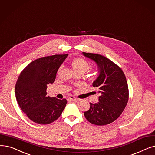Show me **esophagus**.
Masks as SVG:
<instances>
[{
  "label": "esophagus",
  "instance_id": "1",
  "mask_svg": "<svg viewBox=\"0 0 155 155\" xmlns=\"http://www.w3.org/2000/svg\"><path fill=\"white\" fill-rule=\"evenodd\" d=\"M68 101H79V99H77V98H75V97H73V96H71V97H70L68 99Z\"/></svg>",
  "mask_w": 155,
  "mask_h": 155
}]
</instances>
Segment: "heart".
<instances>
[{"label": "heart", "mask_w": 155, "mask_h": 155, "mask_svg": "<svg viewBox=\"0 0 155 155\" xmlns=\"http://www.w3.org/2000/svg\"><path fill=\"white\" fill-rule=\"evenodd\" d=\"M71 66L75 73H85L91 68L90 63L82 58H73L71 61Z\"/></svg>", "instance_id": "heart-1"}]
</instances>
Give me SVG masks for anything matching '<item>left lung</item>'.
Masks as SVG:
<instances>
[{
	"instance_id": "8db88e82",
	"label": "left lung",
	"mask_w": 155,
	"mask_h": 155,
	"mask_svg": "<svg viewBox=\"0 0 155 155\" xmlns=\"http://www.w3.org/2000/svg\"><path fill=\"white\" fill-rule=\"evenodd\" d=\"M83 55L97 64L98 77L92 86L99 89V102L90 103V108L84 112L89 122L96 125L112 123L120 116L129 100V89L126 77L118 66L107 58L92 53Z\"/></svg>"
}]
</instances>
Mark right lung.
<instances>
[{
    "label": "right lung",
    "mask_w": 155,
    "mask_h": 155,
    "mask_svg": "<svg viewBox=\"0 0 155 155\" xmlns=\"http://www.w3.org/2000/svg\"><path fill=\"white\" fill-rule=\"evenodd\" d=\"M68 54H56L31 62L19 75L15 86L20 108L33 122L49 124L64 110L67 101L47 96L49 84L55 81L59 68Z\"/></svg>",
    "instance_id": "1"
}]
</instances>
